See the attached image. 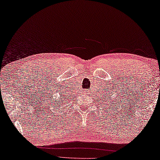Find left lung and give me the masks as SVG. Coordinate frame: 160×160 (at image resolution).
I'll use <instances>...</instances> for the list:
<instances>
[{"label":"left lung","mask_w":160,"mask_h":160,"mask_svg":"<svg viewBox=\"0 0 160 160\" xmlns=\"http://www.w3.org/2000/svg\"><path fill=\"white\" fill-rule=\"evenodd\" d=\"M109 99H110V97H109ZM104 101H106L105 99H104ZM106 102H107V101H106ZM111 104H112V103H111Z\"/></svg>","instance_id":"left-lung-1"}]
</instances>
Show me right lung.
Masks as SVG:
<instances>
[{
    "mask_svg": "<svg viewBox=\"0 0 160 160\" xmlns=\"http://www.w3.org/2000/svg\"><path fill=\"white\" fill-rule=\"evenodd\" d=\"M62 95L63 96V95H64V93H63V94H62ZM60 96H61V94H60ZM63 97V99H65V97ZM61 99H62V98H61Z\"/></svg>",
    "mask_w": 160,
    "mask_h": 160,
    "instance_id": "right-lung-1",
    "label": "right lung"
}]
</instances>
